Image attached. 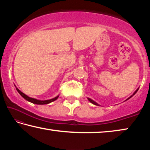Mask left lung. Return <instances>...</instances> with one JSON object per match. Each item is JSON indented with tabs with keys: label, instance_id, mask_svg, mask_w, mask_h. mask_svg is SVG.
Listing matches in <instances>:
<instances>
[{
	"label": "left lung",
	"instance_id": "1",
	"mask_svg": "<svg viewBox=\"0 0 150 150\" xmlns=\"http://www.w3.org/2000/svg\"><path fill=\"white\" fill-rule=\"evenodd\" d=\"M138 91V89H137L136 91H135V92H134V94H133V95H132V96H130V97H129L128 98H127V99L126 100H128L129 99V98H130L131 97H132V96L133 95H135V94L137 93V91ZM87 99L88 100H89L90 101V102L91 103H93V105H97V106H99V105H98V104H97V103H96V102H95V101H94V100H93L92 99H91V98H87Z\"/></svg>",
	"mask_w": 150,
	"mask_h": 150
}]
</instances>
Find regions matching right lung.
Returning a JSON list of instances; mask_svg holds the SVG:
<instances>
[{"label": "right lung", "instance_id": "add662e5", "mask_svg": "<svg viewBox=\"0 0 150 150\" xmlns=\"http://www.w3.org/2000/svg\"><path fill=\"white\" fill-rule=\"evenodd\" d=\"M16 90L18 92V93L20 94V95H21L22 97H23L24 99H26V100L29 101V102L32 103H34V104H35V105H47V104H49L50 103L53 102V101H54L55 100L57 99V98L59 97V95L57 96L56 97H55L54 98H52V99H49V100H38V99H35V98H31L30 97V96H27L26 95H25L24 93H23L22 92H21L18 88L17 87H16Z\"/></svg>", "mask_w": 150, "mask_h": 150}]
</instances>
